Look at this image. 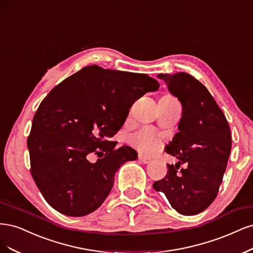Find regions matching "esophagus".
<instances>
[{"label": "esophagus", "mask_w": 253, "mask_h": 253, "mask_svg": "<svg viewBox=\"0 0 253 253\" xmlns=\"http://www.w3.org/2000/svg\"><path fill=\"white\" fill-rule=\"evenodd\" d=\"M138 160H140L142 163H144V164H149V163L151 162V159L145 157V156H142V154L138 156Z\"/></svg>", "instance_id": "obj_1"}]
</instances>
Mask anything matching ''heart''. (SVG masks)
<instances>
[{"label": "heart", "instance_id": "b5f03b06", "mask_svg": "<svg viewBox=\"0 0 253 253\" xmlns=\"http://www.w3.org/2000/svg\"><path fill=\"white\" fill-rule=\"evenodd\" d=\"M130 141L136 149L143 153H151L156 151L159 146L157 134L149 128H144L133 133L130 137Z\"/></svg>", "mask_w": 253, "mask_h": 253}]
</instances>
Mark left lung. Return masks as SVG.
<instances>
[{"mask_svg": "<svg viewBox=\"0 0 253 253\" xmlns=\"http://www.w3.org/2000/svg\"><path fill=\"white\" fill-rule=\"evenodd\" d=\"M158 78L181 102L183 116L178 132L165 147L178 162L175 166L167 164L166 176L152 186L178 213L194 215L216 198L231 151L230 127L213 96L197 79L186 72L160 73ZM182 164L187 167L177 171Z\"/></svg>", "mask_w": 253, "mask_h": 253, "instance_id": "1", "label": "left lung"}]
</instances>
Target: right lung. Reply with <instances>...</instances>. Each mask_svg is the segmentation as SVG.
<instances>
[{
	"instance_id": "obj_1",
	"label": "right lung",
	"mask_w": 253,
	"mask_h": 253,
	"mask_svg": "<svg viewBox=\"0 0 253 253\" xmlns=\"http://www.w3.org/2000/svg\"><path fill=\"white\" fill-rule=\"evenodd\" d=\"M145 73L86 66L55 86L41 102L27 138L30 173L46 202L59 212L84 216L99 208L117 170L137 152L116 148L115 135L133 103L158 90ZM100 159L90 163L87 158Z\"/></svg>"
}]
</instances>
